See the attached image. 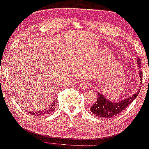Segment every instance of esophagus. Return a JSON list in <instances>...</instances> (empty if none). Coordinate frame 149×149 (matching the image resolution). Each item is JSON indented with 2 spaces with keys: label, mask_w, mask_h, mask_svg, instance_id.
Returning <instances> with one entry per match:
<instances>
[{
  "label": "esophagus",
  "mask_w": 149,
  "mask_h": 149,
  "mask_svg": "<svg viewBox=\"0 0 149 149\" xmlns=\"http://www.w3.org/2000/svg\"><path fill=\"white\" fill-rule=\"evenodd\" d=\"M79 87H80L82 90H86V89H87L89 87V86H90V84L88 83L87 82H82L79 83Z\"/></svg>",
  "instance_id": "34e87169"
}]
</instances>
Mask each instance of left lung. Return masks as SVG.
Segmentation results:
<instances>
[{"label":"left lung","instance_id":"left-lung-1","mask_svg":"<svg viewBox=\"0 0 149 149\" xmlns=\"http://www.w3.org/2000/svg\"><path fill=\"white\" fill-rule=\"evenodd\" d=\"M137 64L140 67L141 64V63L140 58L138 59ZM139 76H140L139 80L142 82L143 72L141 70H139ZM141 87V85L139 86V90L131 97L122 100L117 102H111L110 100H108L103 95L98 93L97 100H96V102H95L93 106L91 107L90 110L95 116L101 118H110L115 117L117 115L120 114L121 112H123V110H125L137 97L139 91H140Z\"/></svg>","mask_w":149,"mask_h":149}]
</instances>
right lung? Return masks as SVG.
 Here are the masks:
<instances>
[{
  "instance_id": "1",
  "label": "right lung",
  "mask_w": 149,
  "mask_h": 149,
  "mask_svg": "<svg viewBox=\"0 0 149 149\" xmlns=\"http://www.w3.org/2000/svg\"><path fill=\"white\" fill-rule=\"evenodd\" d=\"M55 105H56V102L54 101L52 103L51 105L47 107V108L44 109V110H39V111L37 112H30V113L33 116H46L47 114H49V113H52V112L55 109Z\"/></svg>"
}]
</instances>
